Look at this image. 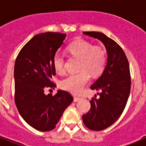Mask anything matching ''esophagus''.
I'll use <instances>...</instances> for the list:
<instances>
[{
  "instance_id": "1",
  "label": "esophagus",
  "mask_w": 146,
  "mask_h": 146,
  "mask_svg": "<svg viewBox=\"0 0 146 146\" xmlns=\"http://www.w3.org/2000/svg\"><path fill=\"white\" fill-rule=\"evenodd\" d=\"M82 99V98L81 97H77V96H75V97H74V102H78V101H80V99Z\"/></svg>"
}]
</instances>
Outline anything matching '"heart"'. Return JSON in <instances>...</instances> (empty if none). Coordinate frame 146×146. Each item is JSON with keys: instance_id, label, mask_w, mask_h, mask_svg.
Here are the masks:
<instances>
[{"instance_id": "obj_1", "label": "heart", "mask_w": 146, "mask_h": 146, "mask_svg": "<svg viewBox=\"0 0 146 146\" xmlns=\"http://www.w3.org/2000/svg\"><path fill=\"white\" fill-rule=\"evenodd\" d=\"M67 50L73 56L80 59L78 70L76 74H71L61 80V88L74 94H80L84 89L91 76H97L103 71L106 64V53L100 47L85 40H77L68 46ZM52 65L58 73L64 71V59L60 53H56L52 58Z\"/></svg>"}]
</instances>
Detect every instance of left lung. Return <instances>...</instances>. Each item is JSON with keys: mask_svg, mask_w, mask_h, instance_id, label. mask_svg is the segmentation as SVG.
<instances>
[{"mask_svg": "<svg viewBox=\"0 0 146 146\" xmlns=\"http://www.w3.org/2000/svg\"><path fill=\"white\" fill-rule=\"evenodd\" d=\"M104 44L108 53L106 66L91 89L102 91L99 98H93L91 109L82 115L89 129L101 131L111 126L119 118L130 94L129 64L123 50L114 40L99 32H83ZM95 97H96V95Z\"/></svg>", "mask_w": 146, "mask_h": 146, "instance_id": "1", "label": "left lung"}]
</instances>
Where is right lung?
<instances>
[{
  "instance_id": "right-lung-1",
  "label": "right lung",
  "mask_w": 146,
  "mask_h": 146,
  "mask_svg": "<svg viewBox=\"0 0 146 146\" xmlns=\"http://www.w3.org/2000/svg\"><path fill=\"white\" fill-rule=\"evenodd\" d=\"M66 34L53 32L33 36L22 48L15 64V101L22 118L41 131L52 130L64 110L73 101L68 92L58 90L52 96L46 88H53L55 74L52 58L64 44Z\"/></svg>"
}]
</instances>
